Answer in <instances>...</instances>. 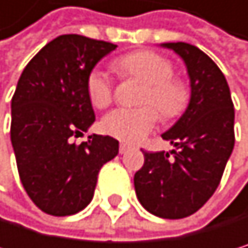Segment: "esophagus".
<instances>
[{"mask_svg":"<svg viewBox=\"0 0 248 248\" xmlns=\"http://www.w3.org/2000/svg\"><path fill=\"white\" fill-rule=\"evenodd\" d=\"M129 149H131V147H129L128 144H123V142H122V144H120V147H119V152H120L122 155H125V153H126V152H128Z\"/></svg>","mask_w":248,"mask_h":248,"instance_id":"34e87169","label":"esophagus"}]
</instances>
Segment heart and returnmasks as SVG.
<instances>
[{
	"label": "heart",
	"mask_w": 248,
	"mask_h": 248,
	"mask_svg": "<svg viewBox=\"0 0 248 248\" xmlns=\"http://www.w3.org/2000/svg\"><path fill=\"white\" fill-rule=\"evenodd\" d=\"M113 68L123 77H134L146 84L141 104H150L140 108H117L104 116L101 128L125 142H140L156 126L157 113L167 119L182 114L189 102V89L183 80L172 77V63L155 52L140 50L123 55L113 62ZM86 91L95 108H106L113 99L111 78L107 73L93 70L88 76ZM153 105L154 109L151 107Z\"/></svg>",
	"instance_id": "1"
}]
</instances>
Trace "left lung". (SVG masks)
<instances>
[{"label":"left lung","instance_id":"left-lung-1","mask_svg":"<svg viewBox=\"0 0 248 248\" xmlns=\"http://www.w3.org/2000/svg\"><path fill=\"white\" fill-rule=\"evenodd\" d=\"M183 59L190 99L180 119L162 134L175 147L144 152V165L135 172L140 204L162 218H183L201 208L216 192L232 155L235 111L228 81L201 49L189 43H162Z\"/></svg>","mask_w":248,"mask_h":248}]
</instances>
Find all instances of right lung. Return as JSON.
Returning a JSON list of instances; mask_svg holds the SVG:
<instances>
[{
    "label": "right lung",
    "instance_id": "1",
    "mask_svg": "<svg viewBox=\"0 0 248 248\" xmlns=\"http://www.w3.org/2000/svg\"><path fill=\"white\" fill-rule=\"evenodd\" d=\"M116 44L77 34L52 40L30 61L12 99V146L20 182L32 202L52 216H71L93 198L98 172L119 153V141L89 135L95 113L86 80Z\"/></svg>",
    "mask_w": 248,
    "mask_h": 248
}]
</instances>
